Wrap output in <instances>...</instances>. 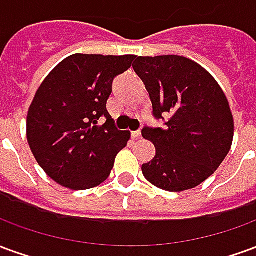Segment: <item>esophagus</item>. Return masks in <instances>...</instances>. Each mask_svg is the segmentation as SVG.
I'll return each instance as SVG.
<instances>
[{"mask_svg":"<svg viewBox=\"0 0 256 256\" xmlns=\"http://www.w3.org/2000/svg\"><path fill=\"white\" fill-rule=\"evenodd\" d=\"M140 137H141V132H140V130H137V132H133V133H132V138L137 140V138H140Z\"/></svg>","mask_w":256,"mask_h":256,"instance_id":"esophagus-1","label":"esophagus"}]
</instances>
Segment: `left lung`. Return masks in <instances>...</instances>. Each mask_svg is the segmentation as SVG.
<instances>
[{
    "instance_id": "8db88e82",
    "label": "left lung",
    "mask_w": 256,
    "mask_h": 256,
    "mask_svg": "<svg viewBox=\"0 0 256 256\" xmlns=\"http://www.w3.org/2000/svg\"><path fill=\"white\" fill-rule=\"evenodd\" d=\"M136 74L164 128H142L156 155L142 164L152 185L168 192L188 190L206 181L229 154L234 124L225 93L202 66L182 56L137 58Z\"/></svg>"
}]
</instances>
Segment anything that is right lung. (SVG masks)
<instances>
[{"instance_id":"add662e5","label":"right lung","mask_w":256,"mask_h":256,"mask_svg":"<svg viewBox=\"0 0 256 256\" xmlns=\"http://www.w3.org/2000/svg\"><path fill=\"white\" fill-rule=\"evenodd\" d=\"M136 56L72 54L36 90L27 115V141L38 164L62 186L84 190L104 182L130 138L106 111L112 82ZM104 117L101 126L98 120Z\"/></svg>"}]
</instances>
